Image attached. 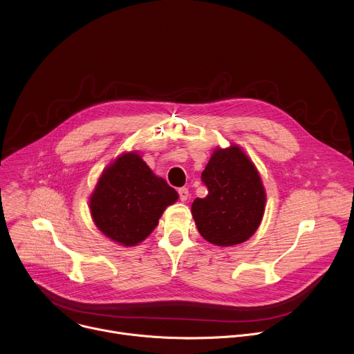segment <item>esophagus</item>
<instances>
[{"label": "esophagus", "instance_id": "esophagus-1", "mask_svg": "<svg viewBox=\"0 0 354 354\" xmlns=\"http://www.w3.org/2000/svg\"><path fill=\"white\" fill-rule=\"evenodd\" d=\"M178 193H179V198H180L182 201H186V200L189 198V190H187V187H180V189L178 190Z\"/></svg>", "mask_w": 354, "mask_h": 354}]
</instances>
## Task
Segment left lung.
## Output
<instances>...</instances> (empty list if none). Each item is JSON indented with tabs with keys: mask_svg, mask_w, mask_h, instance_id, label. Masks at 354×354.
Wrapping results in <instances>:
<instances>
[{
	"mask_svg": "<svg viewBox=\"0 0 354 354\" xmlns=\"http://www.w3.org/2000/svg\"><path fill=\"white\" fill-rule=\"evenodd\" d=\"M201 180L209 193L205 198H194L192 205L201 236L217 246H232L257 232L265 213L266 192L254 162L238 145L216 148Z\"/></svg>",
	"mask_w": 354,
	"mask_h": 354,
	"instance_id": "1",
	"label": "left lung"
}]
</instances>
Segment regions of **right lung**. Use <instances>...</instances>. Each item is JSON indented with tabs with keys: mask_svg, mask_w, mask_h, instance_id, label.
<instances>
[{
	"mask_svg": "<svg viewBox=\"0 0 354 354\" xmlns=\"http://www.w3.org/2000/svg\"><path fill=\"white\" fill-rule=\"evenodd\" d=\"M178 197L134 151L118 157L102 172L89 197V209L99 231L123 246H134L154 231Z\"/></svg>",
	"mask_w": 354,
	"mask_h": 354,
	"instance_id": "right-lung-1",
	"label": "right lung"
}]
</instances>
